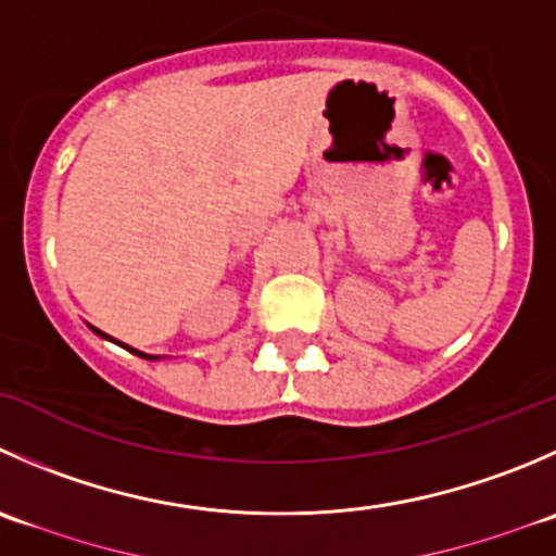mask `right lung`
I'll list each match as a JSON object with an SVG mask.
<instances>
[{
  "mask_svg": "<svg viewBox=\"0 0 556 556\" xmlns=\"http://www.w3.org/2000/svg\"><path fill=\"white\" fill-rule=\"evenodd\" d=\"M94 333H100V337H105V333H102V331H97V328H94ZM105 339H108V337H105ZM127 350H132V348H127ZM132 353H135V355H141V358H149V355L138 353V350H132Z\"/></svg>",
  "mask_w": 556,
  "mask_h": 556,
  "instance_id": "add662e5",
  "label": "right lung"
}]
</instances>
